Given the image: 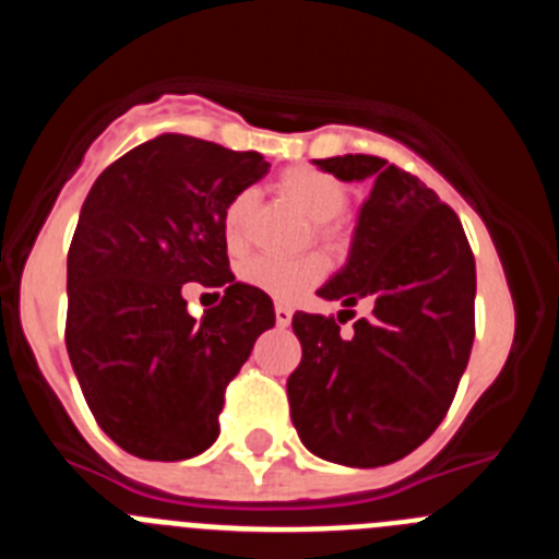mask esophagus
Listing matches in <instances>:
<instances>
[{"instance_id": "1", "label": "esophagus", "mask_w": 559, "mask_h": 559, "mask_svg": "<svg viewBox=\"0 0 559 559\" xmlns=\"http://www.w3.org/2000/svg\"><path fill=\"white\" fill-rule=\"evenodd\" d=\"M274 316H276V324H280V328H288L290 319H294V310H290L288 305H276Z\"/></svg>"}]
</instances>
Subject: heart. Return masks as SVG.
I'll use <instances>...</instances> for the list:
<instances>
[{
	"label": "heart",
	"mask_w": 559,
	"mask_h": 559,
	"mask_svg": "<svg viewBox=\"0 0 559 559\" xmlns=\"http://www.w3.org/2000/svg\"><path fill=\"white\" fill-rule=\"evenodd\" d=\"M280 190L294 206L305 212V218L313 221V231L324 243H338L341 215L349 204L347 187L335 176L316 167H290L280 176ZM251 212V195L240 192L229 201L224 212V240L229 251H240L246 246V221ZM330 263L324 254L302 257H251L240 265V276L251 288L263 290L276 302H296L302 299L313 285H319L328 274Z\"/></svg>",
	"instance_id": "heart-1"
}]
</instances>
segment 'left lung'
Wrapping results in <instances>:
<instances>
[{
    "label": "left lung",
    "mask_w": 559,
    "mask_h": 559,
    "mask_svg": "<svg viewBox=\"0 0 559 559\" xmlns=\"http://www.w3.org/2000/svg\"><path fill=\"white\" fill-rule=\"evenodd\" d=\"M341 181H372L347 265L319 290L353 310L294 313L302 360L288 378L290 419L310 453L347 467L408 456L453 403L476 335V260L462 221L417 176L380 156L316 159Z\"/></svg>",
    "instance_id": "left-lung-1"
}]
</instances>
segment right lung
Listing matches in <instances>:
<instances>
[{"instance_id":"add662e5","label":"right lung","mask_w":559,"mask_h":559,"mask_svg":"<svg viewBox=\"0 0 559 559\" xmlns=\"http://www.w3.org/2000/svg\"><path fill=\"white\" fill-rule=\"evenodd\" d=\"M257 151L185 133L142 142L97 176L67 257V353L97 426L151 462L218 439L229 380L274 328L271 296L235 283L224 212L269 173ZM185 282L226 287L201 323Z\"/></svg>"}]
</instances>
